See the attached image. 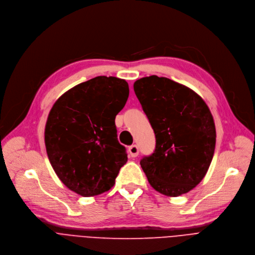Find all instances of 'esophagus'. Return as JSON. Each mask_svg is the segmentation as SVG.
<instances>
[{
	"label": "esophagus",
	"mask_w": 255,
	"mask_h": 255,
	"mask_svg": "<svg viewBox=\"0 0 255 255\" xmlns=\"http://www.w3.org/2000/svg\"><path fill=\"white\" fill-rule=\"evenodd\" d=\"M128 155L131 157V158H135L137 155H138V147L133 144V145H130L128 147Z\"/></svg>",
	"instance_id": "esophagus-1"
}]
</instances>
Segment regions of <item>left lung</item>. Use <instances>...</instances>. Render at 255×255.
Returning <instances> with one entry per match:
<instances>
[{
    "instance_id": "obj_1",
    "label": "left lung",
    "mask_w": 255,
    "mask_h": 255,
    "mask_svg": "<svg viewBox=\"0 0 255 255\" xmlns=\"http://www.w3.org/2000/svg\"><path fill=\"white\" fill-rule=\"evenodd\" d=\"M133 90L156 134L155 151L139 163L149 185L168 197L188 193L205 177L214 155L216 129L208 106L167 77H142Z\"/></svg>"
}]
</instances>
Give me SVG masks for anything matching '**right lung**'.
Listing matches in <instances>:
<instances>
[{"label": "right lung", "instance_id": "1", "mask_svg": "<svg viewBox=\"0 0 255 255\" xmlns=\"http://www.w3.org/2000/svg\"><path fill=\"white\" fill-rule=\"evenodd\" d=\"M129 89L125 79L97 76L63 93L45 126L47 156L59 180L83 197L103 194L128 162L115 120Z\"/></svg>", "mask_w": 255, "mask_h": 255}]
</instances>
